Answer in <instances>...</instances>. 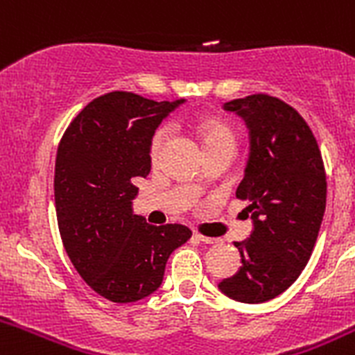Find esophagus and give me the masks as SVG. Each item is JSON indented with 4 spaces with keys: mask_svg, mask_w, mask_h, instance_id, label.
I'll return each instance as SVG.
<instances>
[{
    "mask_svg": "<svg viewBox=\"0 0 355 355\" xmlns=\"http://www.w3.org/2000/svg\"><path fill=\"white\" fill-rule=\"evenodd\" d=\"M196 238L199 241H202V243H206V245H216V243H220V240H218V238L202 236V234H196Z\"/></svg>",
    "mask_w": 355,
    "mask_h": 355,
    "instance_id": "obj_1",
    "label": "esophagus"
}]
</instances>
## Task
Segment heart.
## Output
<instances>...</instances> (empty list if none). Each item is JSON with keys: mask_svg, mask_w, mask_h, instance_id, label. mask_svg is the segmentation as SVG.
I'll use <instances>...</instances> for the list:
<instances>
[{"mask_svg": "<svg viewBox=\"0 0 355 355\" xmlns=\"http://www.w3.org/2000/svg\"><path fill=\"white\" fill-rule=\"evenodd\" d=\"M168 137V128H159L158 131L155 133L153 140H150V156L156 158L159 155V150H162L163 144L167 140ZM200 137H202V144H211L216 142V140L222 139H231V133H229L227 128H224L218 122H205L202 126H200Z\"/></svg>", "mask_w": 355, "mask_h": 355, "instance_id": "heart-1", "label": "heart"}]
</instances>
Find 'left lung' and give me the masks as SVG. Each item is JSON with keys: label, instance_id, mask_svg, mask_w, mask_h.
<instances>
[{"label": "left lung", "instance_id": "8db88e82", "mask_svg": "<svg viewBox=\"0 0 355 355\" xmlns=\"http://www.w3.org/2000/svg\"><path fill=\"white\" fill-rule=\"evenodd\" d=\"M224 110L249 128V162L236 197L250 200L252 233L234 241L241 266L218 290L238 302L261 304L286 291L311 258L325 211V168L306 121L277 97L254 94Z\"/></svg>", "mask_w": 355, "mask_h": 355}]
</instances>
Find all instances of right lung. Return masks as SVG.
Segmentation results:
<instances>
[{
  "instance_id": "obj_1",
  "label": "right lung",
  "mask_w": 355,
  "mask_h": 355,
  "mask_svg": "<svg viewBox=\"0 0 355 355\" xmlns=\"http://www.w3.org/2000/svg\"><path fill=\"white\" fill-rule=\"evenodd\" d=\"M183 103L105 94L81 110L58 146L55 206L65 252L85 283L112 302L155 293L171 254L192 236L187 225L156 227L133 213V181L150 172L156 128Z\"/></svg>"
}]
</instances>
